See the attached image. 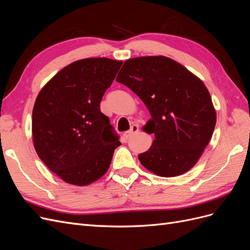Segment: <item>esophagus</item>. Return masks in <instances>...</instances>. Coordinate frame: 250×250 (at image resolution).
Returning a JSON list of instances; mask_svg holds the SVG:
<instances>
[{"mask_svg": "<svg viewBox=\"0 0 250 250\" xmlns=\"http://www.w3.org/2000/svg\"><path fill=\"white\" fill-rule=\"evenodd\" d=\"M138 132H139V126L138 125H132L131 128H130V130H128L125 133V135H126V138H131L132 135H134L135 133H138Z\"/></svg>", "mask_w": 250, "mask_h": 250, "instance_id": "esophagus-1", "label": "esophagus"}]
</instances>
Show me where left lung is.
Segmentation results:
<instances>
[{"label": "left lung", "instance_id": "left-lung-1", "mask_svg": "<svg viewBox=\"0 0 250 250\" xmlns=\"http://www.w3.org/2000/svg\"><path fill=\"white\" fill-rule=\"evenodd\" d=\"M117 81L137 94L151 115L143 130L154 133V141L139 155L141 164L162 177L192 169L216 125V110L204 83L166 56L127 59Z\"/></svg>", "mask_w": 250, "mask_h": 250}]
</instances>
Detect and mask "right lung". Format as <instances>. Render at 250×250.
<instances>
[{"label":"right lung","mask_w":250,"mask_h":250,"mask_svg":"<svg viewBox=\"0 0 250 250\" xmlns=\"http://www.w3.org/2000/svg\"><path fill=\"white\" fill-rule=\"evenodd\" d=\"M122 63L106 57L77 60L37 95L32 111L35 151L67 184L82 187L101 178L121 145L100 103Z\"/></svg>","instance_id":"right-lung-1"}]
</instances>
